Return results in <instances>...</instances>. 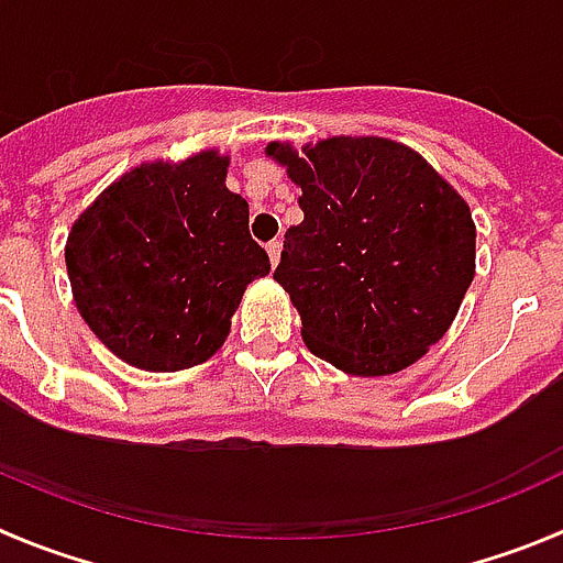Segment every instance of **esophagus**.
<instances>
[{"instance_id": "1", "label": "esophagus", "mask_w": 563, "mask_h": 563, "mask_svg": "<svg viewBox=\"0 0 563 563\" xmlns=\"http://www.w3.org/2000/svg\"><path fill=\"white\" fill-rule=\"evenodd\" d=\"M267 255H271V264L276 267L278 258H282V239H273L271 244H267Z\"/></svg>"}]
</instances>
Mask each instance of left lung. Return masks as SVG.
Returning a JSON list of instances; mask_svg holds the SVG:
<instances>
[{
    "instance_id": "8db88e82",
    "label": "left lung",
    "mask_w": 563,
    "mask_h": 563,
    "mask_svg": "<svg viewBox=\"0 0 563 563\" xmlns=\"http://www.w3.org/2000/svg\"><path fill=\"white\" fill-rule=\"evenodd\" d=\"M267 155L301 189L305 221L285 232L278 285L310 354L354 376L415 365L443 339L475 278L468 203L415 148L328 137Z\"/></svg>"
}]
</instances>
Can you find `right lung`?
<instances>
[{
    "instance_id": "1",
    "label": "right lung",
    "mask_w": 563,
    "mask_h": 563,
    "mask_svg": "<svg viewBox=\"0 0 563 563\" xmlns=\"http://www.w3.org/2000/svg\"><path fill=\"white\" fill-rule=\"evenodd\" d=\"M227 166L216 148L134 166L68 232L77 310L134 368L169 374L207 362L250 282L271 273L247 201L227 189Z\"/></svg>"
}]
</instances>
